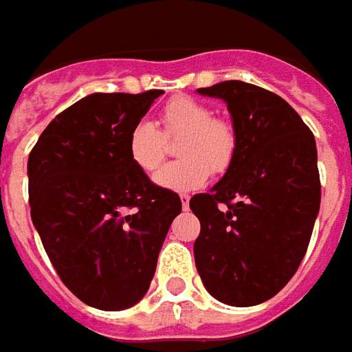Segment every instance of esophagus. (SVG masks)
I'll return each mask as SVG.
<instances>
[{
	"label": "esophagus",
	"mask_w": 352,
	"mask_h": 352,
	"mask_svg": "<svg viewBox=\"0 0 352 352\" xmlns=\"http://www.w3.org/2000/svg\"><path fill=\"white\" fill-rule=\"evenodd\" d=\"M181 204H183V210L188 208V195H181Z\"/></svg>",
	"instance_id": "1"
}]
</instances>
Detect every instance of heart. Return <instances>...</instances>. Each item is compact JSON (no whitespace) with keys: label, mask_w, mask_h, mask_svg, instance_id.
Here are the masks:
<instances>
[{"label":"heart","mask_w":352,"mask_h":352,"mask_svg":"<svg viewBox=\"0 0 352 352\" xmlns=\"http://www.w3.org/2000/svg\"><path fill=\"white\" fill-rule=\"evenodd\" d=\"M160 124L138 122L128 136V155L142 173L153 175L167 157V140H179L177 164L165 167L155 183L162 188L188 192L204 185L208 175H224L237 152V134L232 122L216 118L202 101L177 97L160 113Z\"/></svg>","instance_id":"heart-1"}]
</instances>
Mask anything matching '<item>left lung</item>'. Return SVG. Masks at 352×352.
Masks as SVG:
<instances>
[{
    "label": "left lung",
    "instance_id": "8db88e82",
    "mask_svg": "<svg viewBox=\"0 0 352 352\" xmlns=\"http://www.w3.org/2000/svg\"><path fill=\"white\" fill-rule=\"evenodd\" d=\"M199 93L228 103L237 152L188 202L200 220L195 263L216 300L248 308L278 294L306 255L321 200L316 140L276 93L237 79Z\"/></svg>",
    "mask_w": 352,
    "mask_h": 352
}]
</instances>
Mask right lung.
Instances as JSON below:
<instances>
[{"instance_id":"obj_1","label":"right lung","mask_w":352,"mask_h":352,"mask_svg":"<svg viewBox=\"0 0 352 352\" xmlns=\"http://www.w3.org/2000/svg\"><path fill=\"white\" fill-rule=\"evenodd\" d=\"M162 89L93 93L44 128L29 155L32 224L62 283L104 311L148 292L169 226L181 212L128 155L130 130Z\"/></svg>"}]
</instances>
